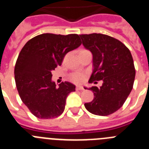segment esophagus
<instances>
[{
  "instance_id": "34e87169",
  "label": "esophagus",
  "mask_w": 149,
  "mask_h": 149,
  "mask_svg": "<svg viewBox=\"0 0 149 149\" xmlns=\"http://www.w3.org/2000/svg\"><path fill=\"white\" fill-rule=\"evenodd\" d=\"M76 89L77 90H83L84 89V87L82 86H76Z\"/></svg>"
}]
</instances>
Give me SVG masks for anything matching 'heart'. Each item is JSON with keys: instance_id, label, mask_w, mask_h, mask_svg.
Returning <instances> with one entry per match:
<instances>
[{"instance_id": "b5f03b06", "label": "heart", "mask_w": 149, "mask_h": 149, "mask_svg": "<svg viewBox=\"0 0 149 149\" xmlns=\"http://www.w3.org/2000/svg\"><path fill=\"white\" fill-rule=\"evenodd\" d=\"M82 51H84V50H82ZM72 81H74L75 83H82L84 80V77L83 74H74L72 77Z\"/></svg>"}]
</instances>
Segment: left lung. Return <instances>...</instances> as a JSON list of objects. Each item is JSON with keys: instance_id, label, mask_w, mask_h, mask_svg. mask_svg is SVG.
Returning <instances> with one entry per match:
<instances>
[{"instance_id": "obj_1", "label": "left lung", "mask_w": 149, "mask_h": 149, "mask_svg": "<svg viewBox=\"0 0 149 149\" xmlns=\"http://www.w3.org/2000/svg\"><path fill=\"white\" fill-rule=\"evenodd\" d=\"M80 36L84 48L93 54V70L89 83L103 81L99 87L89 88L94 98L84 106L95 115H110L122 107L133 89L136 72L132 55L123 43L110 36L92 33Z\"/></svg>"}]
</instances>
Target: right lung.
<instances>
[{
	"instance_id": "obj_1",
	"label": "right lung",
	"mask_w": 149,
	"mask_h": 149,
	"mask_svg": "<svg viewBox=\"0 0 149 149\" xmlns=\"http://www.w3.org/2000/svg\"><path fill=\"white\" fill-rule=\"evenodd\" d=\"M81 45L77 34L43 33L30 39L22 49L14 71L15 84L22 101L36 117L52 119L63 113L67 96L75 86L65 81L56 86L51 72Z\"/></svg>"
}]
</instances>
